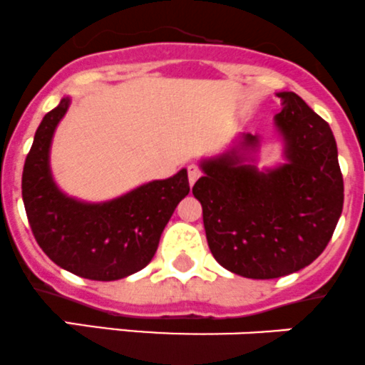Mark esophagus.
Returning a JSON list of instances; mask_svg holds the SVG:
<instances>
[{
    "mask_svg": "<svg viewBox=\"0 0 365 365\" xmlns=\"http://www.w3.org/2000/svg\"><path fill=\"white\" fill-rule=\"evenodd\" d=\"M187 175H189V183L190 185H194V183H196V180L201 176V169L197 168L196 164H190L189 168H187Z\"/></svg>",
    "mask_w": 365,
    "mask_h": 365,
    "instance_id": "obj_1",
    "label": "esophagus"
}]
</instances>
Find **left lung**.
Instances as JSON below:
<instances>
[{
    "label": "left lung",
    "instance_id": "left-lung-1",
    "mask_svg": "<svg viewBox=\"0 0 365 365\" xmlns=\"http://www.w3.org/2000/svg\"><path fill=\"white\" fill-rule=\"evenodd\" d=\"M277 96L284 164L265 171L246 164V153L257 151L260 140L244 133L235 148L201 162L205 175L192 187L214 258L253 280L280 278L312 264L330 242L344 203L328 123L298 94Z\"/></svg>",
    "mask_w": 365,
    "mask_h": 365
}]
</instances>
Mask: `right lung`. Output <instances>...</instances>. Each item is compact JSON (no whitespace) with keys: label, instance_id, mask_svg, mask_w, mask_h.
I'll return each mask as SVG.
<instances>
[{"label":"right lung","instance_id":"obj_1","mask_svg":"<svg viewBox=\"0 0 365 365\" xmlns=\"http://www.w3.org/2000/svg\"><path fill=\"white\" fill-rule=\"evenodd\" d=\"M69 98L44 115L23 169V201L35 240L66 271L98 282L121 280L146 267L176 205L189 194L187 169L105 203L66 196L53 182L49 146Z\"/></svg>","mask_w":365,"mask_h":365}]
</instances>
